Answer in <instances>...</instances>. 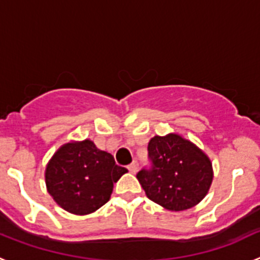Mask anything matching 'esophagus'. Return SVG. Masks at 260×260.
<instances>
[{"label": "esophagus", "mask_w": 260, "mask_h": 260, "mask_svg": "<svg viewBox=\"0 0 260 260\" xmlns=\"http://www.w3.org/2000/svg\"><path fill=\"white\" fill-rule=\"evenodd\" d=\"M127 169H128V172H130V173H137L138 172V162L137 161H133L132 164L130 165H127Z\"/></svg>", "instance_id": "34e87169"}]
</instances>
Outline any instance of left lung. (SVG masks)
I'll return each mask as SVG.
<instances>
[{"instance_id": "1", "label": "left lung", "mask_w": 260, "mask_h": 260, "mask_svg": "<svg viewBox=\"0 0 260 260\" xmlns=\"http://www.w3.org/2000/svg\"><path fill=\"white\" fill-rule=\"evenodd\" d=\"M150 165L137 178L148 199L167 210L191 208L206 197L212 165L206 153L177 134L153 137L147 147Z\"/></svg>"}]
</instances>
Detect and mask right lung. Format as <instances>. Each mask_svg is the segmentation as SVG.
<instances>
[{"mask_svg": "<svg viewBox=\"0 0 260 260\" xmlns=\"http://www.w3.org/2000/svg\"><path fill=\"white\" fill-rule=\"evenodd\" d=\"M127 172L114 157L83 141L62 146L47 167L48 192L63 210L87 215L110 198L113 183Z\"/></svg>", "mask_w": 260, "mask_h": 260, "instance_id": "obj_1", "label": "right lung"}]
</instances>
